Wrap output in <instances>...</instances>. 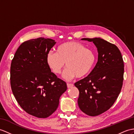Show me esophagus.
<instances>
[{
  "instance_id": "esophagus-1",
  "label": "esophagus",
  "mask_w": 134,
  "mask_h": 134,
  "mask_svg": "<svg viewBox=\"0 0 134 134\" xmlns=\"http://www.w3.org/2000/svg\"><path fill=\"white\" fill-rule=\"evenodd\" d=\"M67 86L68 88H70L71 87H72L74 86V85L72 83H67Z\"/></svg>"
}]
</instances>
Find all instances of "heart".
<instances>
[{
    "instance_id": "1",
    "label": "heart",
    "mask_w": 134,
    "mask_h": 134,
    "mask_svg": "<svg viewBox=\"0 0 134 134\" xmlns=\"http://www.w3.org/2000/svg\"><path fill=\"white\" fill-rule=\"evenodd\" d=\"M96 61V54L91 49L77 42H67L59 46L57 52L50 51L46 56V62L51 70L59 74L66 65L63 76L70 80L76 76L82 78L91 72Z\"/></svg>"
}]
</instances>
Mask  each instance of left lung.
Returning a JSON list of instances; mask_svg holds the SVG:
<instances>
[{
	"label": "left lung",
	"instance_id": "8db88e82",
	"mask_svg": "<svg viewBox=\"0 0 134 134\" xmlns=\"http://www.w3.org/2000/svg\"><path fill=\"white\" fill-rule=\"evenodd\" d=\"M92 42L98 48V60L85 78L75 83L79 95L80 109L89 116L99 115L112 107L123 82L124 62L116 45L101 38H83Z\"/></svg>",
	"mask_w": 134,
	"mask_h": 134
}]
</instances>
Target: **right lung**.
I'll use <instances>...</instances> for the list:
<instances>
[{"label":"right lung","mask_w":134,"mask_h":134,"mask_svg":"<svg viewBox=\"0 0 134 134\" xmlns=\"http://www.w3.org/2000/svg\"><path fill=\"white\" fill-rule=\"evenodd\" d=\"M57 42L39 38L21 43L12 59L10 84L12 93L23 109L39 118L57 110L66 83L51 72L46 56Z\"/></svg>","instance_id":"obj_1"}]
</instances>
